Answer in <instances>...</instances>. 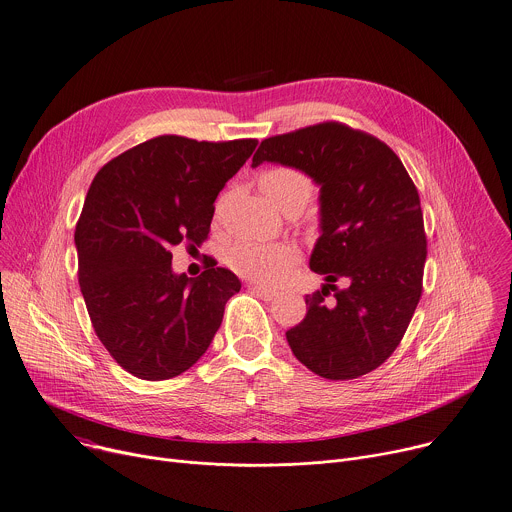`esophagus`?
Returning a JSON list of instances; mask_svg holds the SVG:
<instances>
[{
	"mask_svg": "<svg viewBox=\"0 0 512 512\" xmlns=\"http://www.w3.org/2000/svg\"><path fill=\"white\" fill-rule=\"evenodd\" d=\"M247 287H249V291H251V293H255V295H257V297H261L263 301H273V299L277 297V293H275L273 289L265 287V285H259V283H249Z\"/></svg>",
	"mask_w": 512,
	"mask_h": 512,
	"instance_id": "esophagus-1",
	"label": "esophagus"
}]
</instances>
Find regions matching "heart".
<instances>
[{
	"label": "heart",
	"instance_id": "1",
	"mask_svg": "<svg viewBox=\"0 0 512 512\" xmlns=\"http://www.w3.org/2000/svg\"><path fill=\"white\" fill-rule=\"evenodd\" d=\"M259 189L279 211L299 207L309 201L313 185L303 170L295 166H271L259 177ZM299 261V251L287 243H255L239 241L227 253L229 267L253 281L277 285Z\"/></svg>",
	"mask_w": 512,
	"mask_h": 512
}]
</instances>
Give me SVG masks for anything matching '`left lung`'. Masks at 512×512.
<instances>
[{"mask_svg": "<svg viewBox=\"0 0 512 512\" xmlns=\"http://www.w3.org/2000/svg\"><path fill=\"white\" fill-rule=\"evenodd\" d=\"M261 162L295 166L321 187L309 267L327 283L305 295L303 321L285 333L293 356L327 380L370 374L400 346L422 295L428 251L416 185L386 142L333 120L265 138L253 154V166Z\"/></svg>", "mask_w": 512, "mask_h": 512, "instance_id": "left-lung-1", "label": "left lung"}]
</instances>
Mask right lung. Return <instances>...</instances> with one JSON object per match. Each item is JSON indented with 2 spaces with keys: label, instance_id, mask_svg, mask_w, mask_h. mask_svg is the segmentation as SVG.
<instances>
[{
  "label": "right lung",
  "instance_id": "1",
  "mask_svg": "<svg viewBox=\"0 0 512 512\" xmlns=\"http://www.w3.org/2000/svg\"><path fill=\"white\" fill-rule=\"evenodd\" d=\"M255 146L162 134L94 177L74 233L78 281L98 339L132 376L175 378L211 346L241 281L215 259L197 279L177 275L170 249L209 237L217 195Z\"/></svg>",
  "mask_w": 512,
  "mask_h": 512
}]
</instances>
